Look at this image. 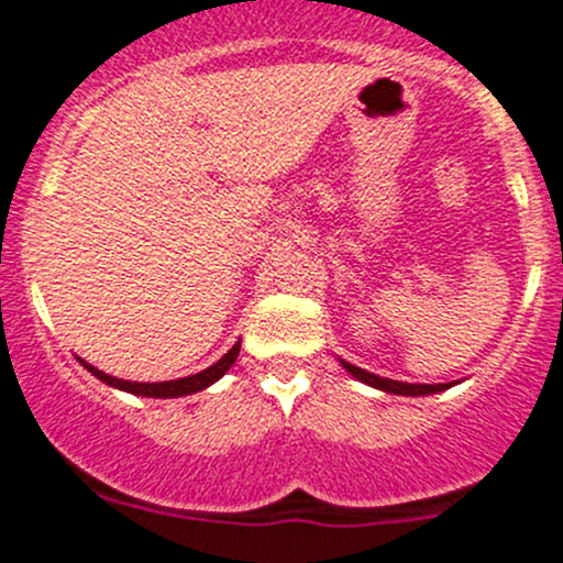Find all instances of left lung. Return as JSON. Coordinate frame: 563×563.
<instances>
[{"instance_id":"obj_1","label":"left lung","mask_w":563,"mask_h":563,"mask_svg":"<svg viewBox=\"0 0 563 563\" xmlns=\"http://www.w3.org/2000/svg\"><path fill=\"white\" fill-rule=\"evenodd\" d=\"M342 367H345V371L351 373L353 378H358V382H365V384H371V387L384 389V393H393V395H431V393H442V389L451 387V384H404V382H393V378L373 376V373L362 371V367H356V365H347V362H342Z\"/></svg>"}]
</instances>
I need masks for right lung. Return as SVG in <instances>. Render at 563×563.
Here are the masks:
<instances>
[{
  "label": "right lung",
  "mask_w": 563,
  "mask_h": 563,
  "mask_svg": "<svg viewBox=\"0 0 563 563\" xmlns=\"http://www.w3.org/2000/svg\"><path fill=\"white\" fill-rule=\"evenodd\" d=\"M240 356V342L232 347V351L227 353L223 358H218L216 365L207 367V371L196 373V376H187V378H179V382H157V384H141V382H121V378H112L107 376V373L96 371L93 365H88V362H82V367L88 373H93L99 382L110 384V387L115 389H124V393H132V395H143V398H179V395H192L198 393V389H207L210 384H216L218 378L223 376V373L229 371V367L234 365V358Z\"/></svg>",
  "instance_id": "add662e5"
}]
</instances>
